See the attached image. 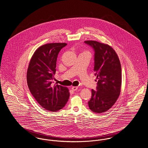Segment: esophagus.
Segmentation results:
<instances>
[{
  "label": "esophagus",
  "mask_w": 148,
  "mask_h": 148,
  "mask_svg": "<svg viewBox=\"0 0 148 148\" xmlns=\"http://www.w3.org/2000/svg\"><path fill=\"white\" fill-rule=\"evenodd\" d=\"M77 89H78V86H73V87L71 88V89H72L73 91H75V90H77Z\"/></svg>",
  "instance_id": "34e87169"
}]
</instances>
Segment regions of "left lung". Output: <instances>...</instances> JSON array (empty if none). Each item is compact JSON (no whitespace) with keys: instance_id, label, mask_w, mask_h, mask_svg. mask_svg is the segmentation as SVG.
I'll return each mask as SVG.
<instances>
[{"instance_id":"8db88e82","label":"left lung","mask_w":148,"mask_h":148,"mask_svg":"<svg viewBox=\"0 0 148 148\" xmlns=\"http://www.w3.org/2000/svg\"><path fill=\"white\" fill-rule=\"evenodd\" d=\"M85 43L95 51L94 71L98 79L97 90H91L89 108L95 113L105 112L113 106L121 93V63L117 53L108 45L92 40Z\"/></svg>"}]
</instances>
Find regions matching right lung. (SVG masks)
<instances>
[{
	"instance_id": "add662e5",
	"label": "right lung",
	"mask_w": 148,
	"mask_h": 148,
	"mask_svg": "<svg viewBox=\"0 0 148 148\" xmlns=\"http://www.w3.org/2000/svg\"><path fill=\"white\" fill-rule=\"evenodd\" d=\"M66 45L51 43L38 48L31 58L27 71V83L31 94L40 105L51 112L63 108L70 96L68 88L52 84L58 54Z\"/></svg>"
}]
</instances>
